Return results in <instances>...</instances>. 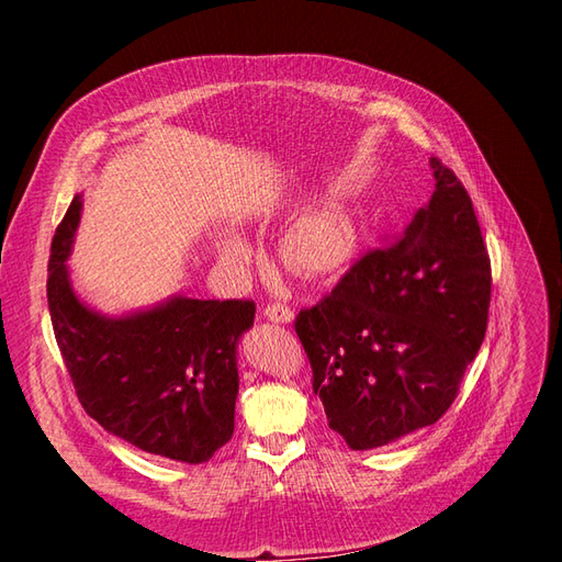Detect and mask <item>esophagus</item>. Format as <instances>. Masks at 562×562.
<instances>
[{"mask_svg":"<svg viewBox=\"0 0 562 562\" xmlns=\"http://www.w3.org/2000/svg\"><path fill=\"white\" fill-rule=\"evenodd\" d=\"M265 316L269 321H274V323H291L293 321V310L283 302H269L265 307Z\"/></svg>","mask_w":562,"mask_h":562,"instance_id":"esophagus-1","label":"esophagus"}]
</instances>
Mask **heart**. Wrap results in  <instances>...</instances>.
I'll use <instances>...</instances> for the list:
<instances>
[{"label":"heart","mask_w":562,"mask_h":562,"mask_svg":"<svg viewBox=\"0 0 562 562\" xmlns=\"http://www.w3.org/2000/svg\"><path fill=\"white\" fill-rule=\"evenodd\" d=\"M356 250H359V232L353 220L339 211H318L300 217L281 244L288 269L312 281L342 274ZM223 255L232 262H246L250 248L239 236H232L223 244Z\"/></svg>","instance_id":"obj_1"}]
</instances>
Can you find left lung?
Instances as JSON below:
<instances>
[{"label":"left lung","instance_id":"obj_1","mask_svg":"<svg viewBox=\"0 0 562 562\" xmlns=\"http://www.w3.org/2000/svg\"><path fill=\"white\" fill-rule=\"evenodd\" d=\"M429 166L436 190L398 241L295 316L314 394L351 450L443 417L487 330L492 269L471 196L438 157Z\"/></svg>","mask_w":562,"mask_h":562}]
</instances>
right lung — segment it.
<instances>
[{
  "mask_svg": "<svg viewBox=\"0 0 562 562\" xmlns=\"http://www.w3.org/2000/svg\"><path fill=\"white\" fill-rule=\"evenodd\" d=\"M75 196L50 241L48 312L77 398L100 427L176 462H209L234 434L236 342L252 326V300L173 297L149 312H91L67 279L79 225Z\"/></svg>",
  "mask_w": 562,
  "mask_h": 562,
  "instance_id": "right-lung-1",
  "label": "right lung"
}]
</instances>
